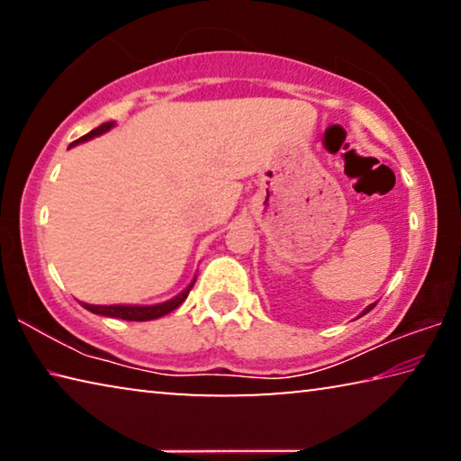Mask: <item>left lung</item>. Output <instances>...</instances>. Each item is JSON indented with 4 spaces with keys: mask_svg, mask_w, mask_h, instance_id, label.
Segmentation results:
<instances>
[{
    "mask_svg": "<svg viewBox=\"0 0 461 461\" xmlns=\"http://www.w3.org/2000/svg\"><path fill=\"white\" fill-rule=\"evenodd\" d=\"M374 307H376V305H370V307H366V311H364V313H362V315H366V313H368V311H372Z\"/></svg>",
    "mask_w": 461,
    "mask_h": 461,
    "instance_id": "left-lung-1",
    "label": "left lung"
}]
</instances>
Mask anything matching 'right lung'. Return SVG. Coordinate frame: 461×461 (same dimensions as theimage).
Returning a JSON list of instances; mask_svg holds the SVG:
<instances>
[{
  "label": "right lung",
  "mask_w": 461,
  "mask_h": 461,
  "mask_svg": "<svg viewBox=\"0 0 461 461\" xmlns=\"http://www.w3.org/2000/svg\"><path fill=\"white\" fill-rule=\"evenodd\" d=\"M112 126H113V122L101 123L99 128L91 130L89 134H85L83 138L75 140L71 146L79 144V142H85V140H89L93 136L104 134V131H107ZM193 285H194V280H193L189 286L185 288L181 294L175 296V299H170L167 303H160V305H152V307H138V305H109L107 307V305H87V303H81V305L87 309V311H91V313H97V315L118 317V319H126V321H150V319H158V317L170 313V311H175L178 305H181V303L186 299V296H189Z\"/></svg>",
  "instance_id": "obj_1"
}]
</instances>
